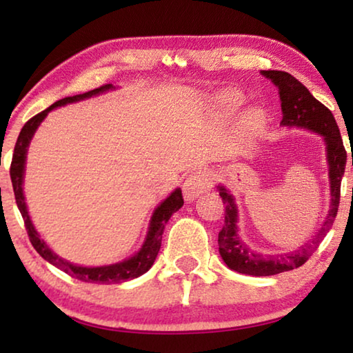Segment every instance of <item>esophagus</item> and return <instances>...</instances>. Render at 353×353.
<instances>
[{
    "label": "esophagus",
    "mask_w": 353,
    "mask_h": 353,
    "mask_svg": "<svg viewBox=\"0 0 353 353\" xmlns=\"http://www.w3.org/2000/svg\"><path fill=\"white\" fill-rule=\"evenodd\" d=\"M210 178L204 170H194L186 176L185 183H183V194H185L186 201H194L197 196L209 190Z\"/></svg>",
    "instance_id": "esophagus-1"
}]
</instances>
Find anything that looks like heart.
I'll return each instance as SVG.
<instances>
[{"label":"heart","instance_id":"1","mask_svg":"<svg viewBox=\"0 0 353 353\" xmlns=\"http://www.w3.org/2000/svg\"><path fill=\"white\" fill-rule=\"evenodd\" d=\"M241 104H243V99H241L239 96H230V98H226L223 101V108L226 112L230 114L236 112V110L241 108ZM263 120H265V114L260 109L249 110L248 115H245V125H248L250 130H257L262 127Z\"/></svg>","mask_w":353,"mask_h":353}]
</instances>
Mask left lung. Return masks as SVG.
Segmentation results:
<instances>
[{
    "instance_id": "left-lung-1",
    "label": "left lung",
    "mask_w": 353,
    "mask_h": 353,
    "mask_svg": "<svg viewBox=\"0 0 353 353\" xmlns=\"http://www.w3.org/2000/svg\"><path fill=\"white\" fill-rule=\"evenodd\" d=\"M267 77L278 86L279 99L283 110V127H301L321 134L327 151V165H330L331 181V209L326 220L318 230L310 243L303 244L301 249L284 255H262L248 248L238 234V209L233 196L223 186H219L221 201L225 204V225L219 233V250L223 262L238 273L252 274V276H272L289 270L302 267L308 257L315 252L318 245L331 230L339 209L341 181L344 176L347 152L342 143L339 127L334 115L325 104L315 99L305 86L288 72L263 70ZM353 163V156H352Z\"/></svg>"
}]
</instances>
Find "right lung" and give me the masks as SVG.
<instances>
[{
	"label": "right lung",
	"instance_id": "1",
	"mask_svg": "<svg viewBox=\"0 0 353 353\" xmlns=\"http://www.w3.org/2000/svg\"><path fill=\"white\" fill-rule=\"evenodd\" d=\"M112 88L114 86L108 83V85L99 86V88L86 91V93H83V94H75V96H69V98L59 99L57 103L51 104L50 108L43 110V112L37 114L35 117H32L26 125H23L21 133H19L17 143H16V146H14L11 170H9V173H11L12 188H14V196H16V204L22 214L28 239H30L33 248H35L37 252L40 254L41 257L46 260V262H50L51 265H54V267L62 270V272H65L67 274H70V276H74L85 283H98V284L123 283V281H128V279L141 276L143 273H146L148 270L152 267L154 260H156L157 254H159V249H161L162 233H163V228H165L167 221L170 220V216L175 214L178 209H181L183 202H185L183 201L181 190L180 188H176V190L173 191L172 194L157 207L156 210H154L146 241H144L143 248L139 249V252H137L133 257L123 260V262H120V263L105 265V267H79V265L69 263L67 260H62L61 257H57V255L45 244V241L40 239L37 230L33 228L30 216H28L26 199H23V191H22L27 148L32 141L33 133L37 132V128L40 127V123L45 120V117L50 110L59 108V105H65L69 103H77V101L91 98V96L104 93V91L112 90Z\"/></svg>",
	"mask_w": 353,
	"mask_h": 353
}]
</instances>
